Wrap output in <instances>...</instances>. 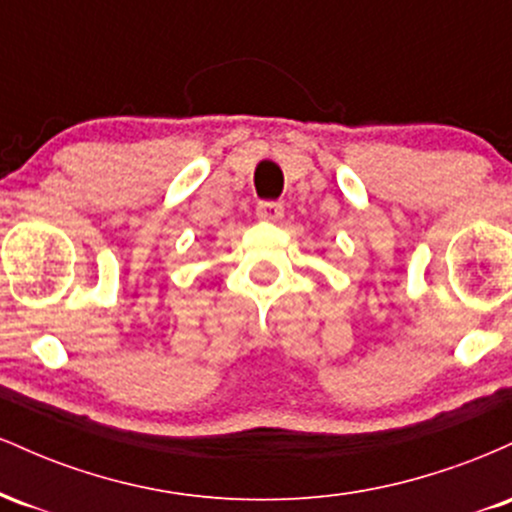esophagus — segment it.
Here are the masks:
<instances>
[{
	"label": "esophagus",
	"instance_id": "34e87169",
	"mask_svg": "<svg viewBox=\"0 0 512 512\" xmlns=\"http://www.w3.org/2000/svg\"><path fill=\"white\" fill-rule=\"evenodd\" d=\"M257 219L262 221H279L284 216V207L279 202H260L257 204Z\"/></svg>",
	"mask_w": 512,
	"mask_h": 512
}]
</instances>
